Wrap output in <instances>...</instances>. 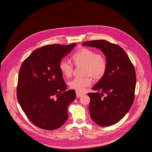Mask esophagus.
<instances>
[{
  "label": "esophagus",
  "mask_w": 152,
  "mask_h": 152,
  "mask_svg": "<svg viewBox=\"0 0 152 152\" xmlns=\"http://www.w3.org/2000/svg\"><path fill=\"white\" fill-rule=\"evenodd\" d=\"M76 97L77 98H79L80 97H82V96H83V93H79V92H76Z\"/></svg>",
  "instance_id": "1"
}]
</instances>
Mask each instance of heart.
Masks as SVG:
<instances>
[{
    "label": "heart",
    "instance_id": "b5f03b06",
    "mask_svg": "<svg viewBox=\"0 0 152 152\" xmlns=\"http://www.w3.org/2000/svg\"><path fill=\"white\" fill-rule=\"evenodd\" d=\"M76 66H84L83 77H76L69 82L70 88L77 92H83L92 83L91 76L96 80L100 79L105 75L107 68V61L105 56L89 48H82L72 56ZM59 69L63 76L71 77L74 66L67 59H63L59 63Z\"/></svg>",
    "mask_w": 152,
    "mask_h": 152
}]
</instances>
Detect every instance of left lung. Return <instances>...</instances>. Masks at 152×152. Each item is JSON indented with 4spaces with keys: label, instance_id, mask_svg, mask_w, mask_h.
<instances>
[{
    "label": "left lung",
    "instance_id": "1",
    "mask_svg": "<svg viewBox=\"0 0 152 152\" xmlns=\"http://www.w3.org/2000/svg\"><path fill=\"white\" fill-rule=\"evenodd\" d=\"M82 45L98 48L106 56V72L92 88L101 93H89L88 95L92 120L101 126H110L122 119L133 104L136 86L134 66L123 49L117 45L100 39L86 41Z\"/></svg>",
    "mask_w": 152,
    "mask_h": 152
}]
</instances>
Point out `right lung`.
<instances>
[{"label":"right lung","instance_id":"obj_1","mask_svg":"<svg viewBox=\"0 0 152 152\" xmlns=\"http://www.w3.org/2000/svg\"><path fill=\"white\" fill-rule=\"evenodd\" d=\"M76 45L42 46L34 50L21 64L17 100L28 118L42 129L59 128L68 118L67 107L76 93L73 90L66 91L67 85L59 63Z\"/></svg>","mask_w":152,"mask_h":152}]
</instances>
